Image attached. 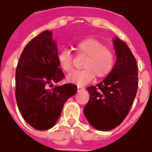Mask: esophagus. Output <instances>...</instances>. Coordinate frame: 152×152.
Returning a JSON list of instances; mask_svg holds the SVG:
<instances>
[{
    "label": "esophagus",
    "instance_id": "obj_1",
    "mask_svg": "<svg viewBox=\"0 0 152 152\" xmlns=\"http://www.w3.org/2000/svg\"><path fill=\"white\" fill-rule=\"evenodd\" d=\"M77 89H78V91H80V90H83V89H84V88H83V87H81V86H78V87H77Z\"/></svg>",
    "mask_w": 152,
    "mask_h": 152
}]
</instances>
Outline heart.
Returning a JSON list of instances; mask_svg holds the SVG:
<instances>
[{
	"label": "heart",
	"instance_id": "1",
	"mask_svg": "<svg viewBox=\"0 0 152 152\" xmlns=\"http://www.w3.org/2000/svg\"><path fill=\"white\" fill-rule=\"evenodd\" d=\"M76 50L79 54L85 55L82 70H76L66 76L68 82L84 86L90 82L94 76L103 78L113 69L115 64V54L107 49L100 40L94 38H86L79 41L76 45ZM58 63L65 72L72 68L73 55L68 50H63L58 54Z\"/></svg>",
	"mask_w": 152,
	"mask_h": 152
}]
</instances>
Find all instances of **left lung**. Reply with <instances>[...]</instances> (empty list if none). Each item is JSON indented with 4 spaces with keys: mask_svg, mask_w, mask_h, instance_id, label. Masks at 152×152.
I'll return each instance as SVG.
<instances>
[{
    "mask_svg": "<svg viewBox=\"0 0 152 152\" xmlns=\"http://www.w3.org/2000/svg\"><path fill=\"white\" fill-rule=\"evenodd\" d=\"M116 61L108 76L87 90L89 100L84 109L89 123L96 129L112 130L126 117L137 94V66L124 41L113 39Z\"/></svg>",
    "mask_w": 152,
    "mask_h": 152,
    "instance_id": "obj_1",
    "label": "left lung"
}]
</instances>
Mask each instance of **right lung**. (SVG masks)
<instances>
[{
    "label": "right lung",
    "instance_id": "right-lung-1",
    "mask_svg": "<svg viewBox=\"0 0 152 152\" xmlns=\"http://www.w3.org/2000/svg\"><path fill=\"white\" fill-rule=\"evenodd\" d=\"M49 30L30 40L22 52L16 73L17 105L28 124L47 130L56 124L66 100L75 95L77 86H56L64 77L58 63V49Z\"/></svg>",
    "mask_w": 152,
    "mask_h": 152
}]
</instances>
